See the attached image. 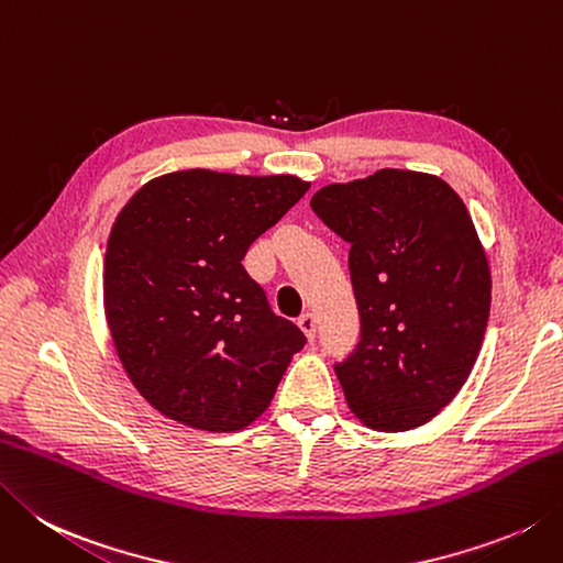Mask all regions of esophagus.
Wrapping results in <instances>:
<instances>
[{
	"instance_id": "1",
	"label": "esophagus",
	"mask_w": 563,
	"mask_h": 563,
	"mask_svg": "<svg viewBox=\"0 0 563 563\" xmlns=\"http://www.w3.org/2000/svg\"><path fill=\"white\" fill-rule=\"evenodd\" d=\"M297 324H300V329L305 332L307 339H314V329H317V319L312 312H302L300 317H297Z\"/></svg>"
}]
</instances>
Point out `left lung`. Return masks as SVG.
Listing matches in <instances>:
<instances>
[{
  "instance_id": "obj_1",
  "label": "left lung",
  "mask_w": 563,
  "mask_h": 563,
  "mask_svg": "<svg viewBox=\"0 0 563 563\" xmlns=\"http://www.w3.org/2000/svg\"><path fill=\"white\" fill-rule=\"evenodd\" d=\"M349 241L361 341L334 368L349 410L407 432L464 388L486 336L490 268L464 200L429 173L383 168L312 195Z\"/></svg>"
}]
</instances>
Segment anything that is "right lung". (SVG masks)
<instances>
[{"mask_svg":"<svg viewBox=\"0 0 563 563\" xmlns=\"http://www.w3.org/2000/svg\"><path fill=\"white\" fill-rule=\"evenodd\" d=\"M307 190L297 175L190 168L158 175L121 207L104 317L153 410L202 432H236L268 410L305 334L271 312L241 261Z\"/></svg>","mask_w":563,"mask_h":563,"instance_id":"obj_1","label":"right lung"}]
</instances>
